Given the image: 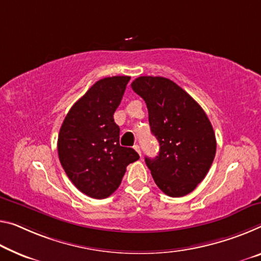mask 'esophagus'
<instances>
[{
	"label": "esophagus",
	"mask_w": 261,
	"mask_h": 261,
	"mask_svg": "<svg viewBox=\"0 0 261 261\" xmlns=\"http://www.w3.org/2000/svg\"><path fill=\"white\" fill-rule=\"evenodd\" d=\"M133 148H134V149H135L136 151H138V154H139L140 156H141V150H140V147L138 146V144H135V146H134Z\"/></svg>",
	"instance_id": "esophagus-1"
}]
</instances>
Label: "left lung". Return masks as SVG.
Listing matches in <instances>:
<instances>
[{
    "instance_id": "obj_1",
    "label": "left lung",
    "mask_w": 261,
    "mask_h": 261,
    "mask_svg": "<svg viewBox=\"0 0 261 261\" xmlns=\"http://www.w3.org/2000/svg\"><path fill=\"white\" fill-rule=\"evenodd\" d=\"M132 89L148 108L150 130L160 143L159 155L146 164L160 189L182 197L209 171L216 155V136L209 118L197 102L172 80L136 78Z\"/></svg>"
}]
</instances>
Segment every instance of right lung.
Instances as JSON below:
<instances>
[{"instance_id":"add662e5","label":"right lung","mask_w":261,"mask_h":261,"mask_svg":"<svg viewBox=\"0 0 261 261\" xmlns=\"http://www.w3.org/2000/svg\"><path fill=\"white\" fill-rule=\"evenodd\" d=\"M130 77L98 80L64 119L58 135L59 161L83 194L102 199L118 189L129 163L139 160L133 148L120 146L113 114Z\"/></svg>"}]
</instances>
